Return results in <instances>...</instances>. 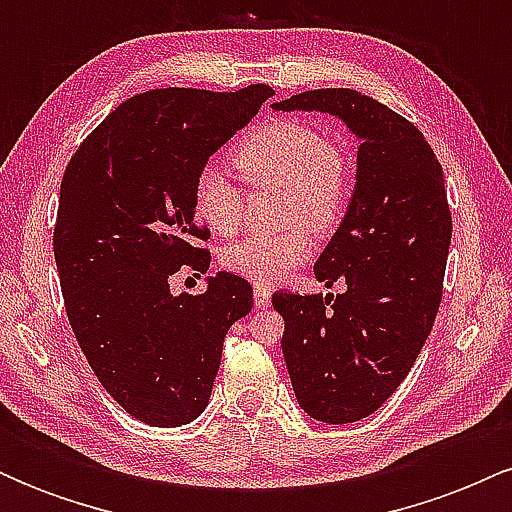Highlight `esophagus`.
Returning a JSON list of instances; mask_svg holds the SVG:
<instances>
[{"label": "esophagus", "instance_id": "34e87169", "mask_svg": "<svg viewBox=\"0 0 512 512\" xmlns=\"http://www.w3.org/2000/svg\"><path fill=\"white\" fill-rule=\"evenodd\" d=\"M252 298H255L257 308H269V303H272V289H269V286L255 284V289H252Z\"/></svg>", "mask_w": 512, "mask_h": 512}]
</instances>
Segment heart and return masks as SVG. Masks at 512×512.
<instances>
[{"label": "heart", "instance_id": "heart-1", "mask_svg": "<svg viewBox=\"0 0 512 512\" xmlns=\"http://www.w3.org/2000/svg\"><path fill=\"white\" fill-rule=\"evenodd\" d=\"M240 178L250 187L279 185L281 219L291 226L252 233L221 250L228 272L257 284H276L313 255L317 233L342 221L354 182V163L337 139L301 120H272L252 129L233 149ZM243 187L216 163L197 173L192 187L195 214L214 233L231 236L243 221Z\"/></svg>", "mask_w": 512, "mask_h": 512}]
</instances>
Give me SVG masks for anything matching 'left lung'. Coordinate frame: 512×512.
I'll return each instance as SVG.
<instances>
[{
    "instance_id": "obj_1",
    "label": "left lung",
    "mask_w": 512,
    "mask_h": 512,
    "mask_svg": "<svg viewBox=\"0 0 512 512\" xmlns=\"http://www.w3.org/2000/svg\"><path fill=\"white\" fill-rule=\"evenodd\" d=\"M272 108L337 115L361 139L349 211L315 262L317 281L344 279L346 291L272 296L298 404L322 424H351L402 385L436 322L452 236L443 168L407 117L354 88Z\"/></svg>"
}]
</instances>
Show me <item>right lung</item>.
Masks as SVG:
<instances>
[{
    "label": "right lung",
    "mask_w": 512,
    "mask_h": 512,
    "mask_svg": "<svg viewBox=\"0 0 512 512\" xmlns=\"http://www.w3.org/2000/svg\"><path fill=\"white\" fill-rule=\"evenodd\" d=\"M272 96L267 84L139 93L64 170L52 236L64 310L101 385L149 426L190 424L207 409L228 327L252 310L243 276L219 272L197 296H173L170 276L209 269L197 173Z\"/></svg>",
    "instance_id": "obj_1"
}]
</instances>
